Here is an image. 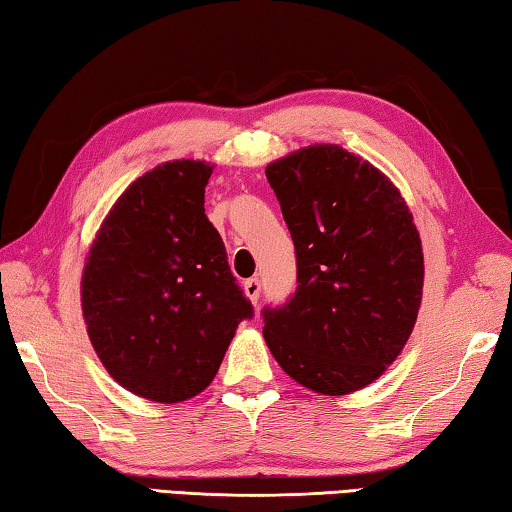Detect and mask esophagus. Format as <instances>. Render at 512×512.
<instances>
[{"label": "esophagus", "instance_id": "1", "mask_svg": "<svg viewBox=\"0 0 512 512\" xmlns=\"http://www.w3.org/2000/svg\"><path fill=\"white\" fill-rule=\"evenodd\" d=\"M244 293H246V298H248L250 302H255V305H257L259 293H262V282H259L257 277H253V280H246V282H244Z\"/></svg>", "mask_w": 512, "mask_h": 512}]
</instances>
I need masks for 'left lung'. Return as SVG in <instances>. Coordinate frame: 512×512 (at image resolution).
I'll use <instances>...</instances> for the list:
<instances>
[{
	"mask_svg": "<svg viewBox=\"0 0 512 512\" xmlns=\"http://www.w3.org/2000/svg\"><path fill=\"white\" fill-rule=\"evenodd\" d=\"M298 257V287L264 309V341L291 379L350 395L384 375L418 320L420 232L393 180L339 144L266 167Z\"/></svg>",
	"mask_w": 512,
	"mask_h": 512,
	"instance_id": "left-lung-1",
	"label": "left lung"
}]
</instances>
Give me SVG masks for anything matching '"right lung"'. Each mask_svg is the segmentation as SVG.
<instances>
[{
    "mask_svg": "<svg viewBox=\"0 0 512 512\" xmlns=\"http://www.w3.org/2000/svg\"><path fill=\"white\" fill-rule=\"evenodd\" d=\"M214 164L162 162L126 187L81 277L88 336L108 375L160 404L203 393L253 307L205 216Z\"/></svg>",
    "mask_w": 512,
    "mask_h": 512,
    "instance_id": "add662e5",
    "label": "right lung"
}]
</instances>
